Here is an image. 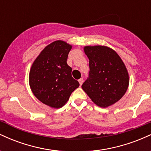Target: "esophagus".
Segmentation results:
<instances>
[{
  "label": "esophagus",
  "mask_w": 151,
  "mask_h": 151,
  "mask_svg": "<svg viewBox=\"0 0 151 151\" xmlns=\"http://www.w3.org/2000/svg\"><path fill=\"white\" fill-rule=\"evenodd\" d=\"M83 82H84V79H82V78H81V79H79V85L81 86V84H83Z\"/></svg>",
  "instance_id": "34e87169"
}]
</instances>
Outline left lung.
I'll use <instances>...</instances> for the list:
<instances>
[{"label": "left lung", "instance_id": "8db88e82", "mask_svg": "<svg viewBox=\"0 0 151 151\" xmlns=\"http://www.w3.org/2000/svg\"><path fill=\"white\" fill-rule=\"evenodd\" d=\"M84 52L89 60V77L81 88L99 106H109L125 94L129 76L119 55L106 46H85Z\"/></svg>", "mask_w": 151, "mask_h": 151}]
</instances>
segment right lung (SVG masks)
<instances>
[{
	"mask_svg": "<svg viewBox=\"0 0 151 151\" xmlns=\"http://www.w3.org/2000/svg\"><path fill=\"white\" fill-rule=\"evenodd\" d=\"M72 45L57 40L46 46L35 59L29 74V84L35 97L52 108H61L79 84L67 65Z\"/></svg>",
	"mask_w": 151,
	"mask_h": 151,
	"instance_id": "right-lung-1",
	"label": "right lung"
}]
</instances>
